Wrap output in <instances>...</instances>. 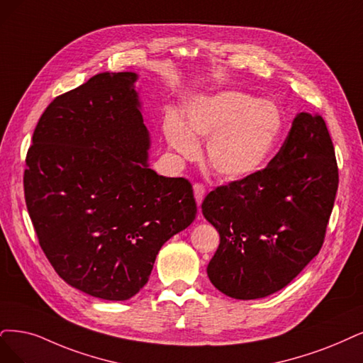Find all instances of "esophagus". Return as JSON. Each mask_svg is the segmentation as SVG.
<instances>
[{
	"label": "esophagus",
	"instance_id": "34e87169",
	"mask_svg": "<svg viewBox=\"0 0 363 363\" xmlns=\"http://www.w3.org/2000/svg\"><path fill=\"white\" fill-rule=\"evenodd\" d=\"M193 190H194V197H196V202H197V205L200 206L202 205V202H203V199H205V196H206V186L203 185V184H194L193 185Z\"/></svg>",
	"mask_w": 363,
	"mask_h": 363
}]
</instances>
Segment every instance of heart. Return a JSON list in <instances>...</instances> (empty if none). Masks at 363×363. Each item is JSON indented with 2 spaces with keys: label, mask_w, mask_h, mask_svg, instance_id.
Returning <instances> with one entry per match:
<instances>
[{
  "label": "heart",
  "mask_w": 363,
  "mask_h": 363,
  "mask_svg": "<svg viewBox=\"0 0 363 363\" xmlns=\"http://www.w3.org/2000/svg\"><path fill=\"white\" fill-rule=\"evenodd\" d=\"M163 128L169 146L185 158L199 155L196 138L208 139L206 160L213 173L236 181L257 174L269 163L283 131V115L272 101L224 89L191 99L184 119L167 113Z\"/></svg>",
  "instance_id": "heart-1"
}]
</instances>
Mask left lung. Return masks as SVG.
<instances>
[{"instance_id":"left-lung-1","label":"left lung","mask_w":363,"mask_h":363,"mask_svg":"<svg viewBox=\"0 0 363 363\" xmlns=\"http://www.w3.org/2000/svg\"><path fill=\"white\" fill-rule=\"evenodd\" d=\"M337 190V160L323 118L298 113L266 169L203 200V217L220 233L206 269L211 283L240 301L284 289L323 245Z\"/></svg>"}]
</instances>
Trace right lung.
I'll return each instance as SVG.
<instances>
[{"instance_id": "add662e5", "label": "right lung", "mask_w": 363, "mask_h": 363, "mask_svg": "<svg viewBox=\"0 0 363 363\" xmlns=\"http://www.w3.org/2000/svg\"><path fill=\"white\" fill-rule=\"evenodd\" d=\"M138 73H99L53 100L26 155L25 202L38 242L67 284L127 301L158 251L197 213L191 184L150 167Z\"/></svg>"}]
</instances>
